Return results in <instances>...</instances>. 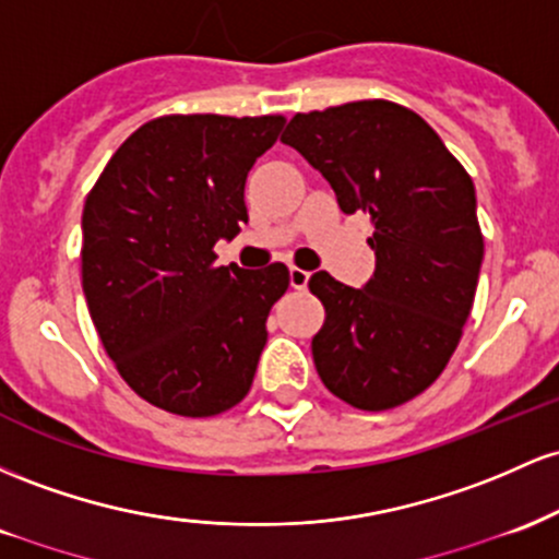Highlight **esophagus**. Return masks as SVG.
I'll return each mask as SVG.
<instances>
[{
	"mask_svg": "<svg viewBox=\"0 0 559 559\" xmlns=\"http://www.w3.org/2000/svg\"><path fill=\"white\" fill-rule=\"evenodd\" d=\"M311 274L306 272V269H298V266H290V285L296 287V290H304L306 285H309Z\"/></svg>",
	"mask_w": 559,
	"mask_h": 559,
	"instance_id": "34e87169",
	"label": "esophagus"
}]
</instances>
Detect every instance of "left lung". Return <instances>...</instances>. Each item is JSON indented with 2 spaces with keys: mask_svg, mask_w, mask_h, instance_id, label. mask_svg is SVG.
Segmentation results:
<instances>
[{
  "mask_svg": "<svg viewBox=\"0 0 559 559\" xmlns=\"http://www.w3.org/2000/svg\"><path fill=\"white\" fill-rule=\"evenodd\" d=\"M282 142L330 181L343 213H367L374 274L361 290L309 280L328 319L311 354L346 404L382 412L443 372L478 287L483 235L475 185L417 112L388 99L298 112Z\"/></svg>",
  "mask_w": 559,
  "mask_h": 559,
  "instance_id": "8db88e82",
  "label": "left lung"
}]
</instances>
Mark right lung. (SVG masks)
Instances as JSON below:
<instances>
[{"label": "right lung", "instance_id": "right-lung-1", "mask_svg": "<svg viewBox=\"0 0 559 559\" xmlns=\"http://www.w3.org/2000/svg\"><path fill=\"white\" fill-rule=\"evenodd\" d=\"M282 116H163L129 136L81 216V282L121 378L181 417L231 409L253 385L285 263L216 266L248 222L246 179Z\"/></svg>", "mask_w": 559, "mask_h": 559}]
</instances>
